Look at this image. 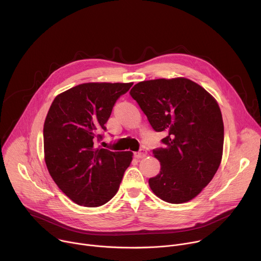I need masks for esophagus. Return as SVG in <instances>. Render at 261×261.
<instances>
[{
  "instance_id": "obj_1",
  "label": "esophagus",
  "mask_w": 261,
  "mask_h": 261,
  "mask_svg": "<svg viewBox=\"0 0 261 261\" xmlns=\"http://www.w3.org/2000/svg\"><path fill=\"white\" fill-rule=\"evenodd\" d=\"M147 156V152L145 150H143V148H141V150L139 152H136L134 153V157L137 158V159H141V158H145Z\"/></svg>"
}]
</instances>
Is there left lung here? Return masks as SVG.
Wrapping results in <instances>:
<instances>
[{
  "instance_id": "left-lung-1",
  "label": "left lung",
  "mask_w": 261,
  "mask_h": 261,
  "mask_svg": "<svg viewBox=\"0 0 261 261\" xmlns=\"http://www.w3.org/2000/svg\"><path fill=\"white\" fill-rule=\"evenodd\" d=\"M130 95L153 129L167 133L165 146L153 151L161 169L148 179L152 191L169 203L193 199L222 160L224 125L216 99L184 77L140 82Z\"/></svg>"
}]
</instances>
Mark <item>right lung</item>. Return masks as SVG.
Instances as JSON below:
<instances>
[{
    "instance_id": "right-lung-1",
    "label": "right lung",
    "mask_w": 261,
    "mask_h": 261,
    "mask_svg": "<svg viewBox=\"0 0 261 261\" xmlns=\"http://www.w3.org/2000/svg\"><path fill=\"white\" fill-rule=\"evenodd\" d=\"M133 83H88L58 95L43 128L44 159L58 187L80 205L96 207L113 198L132 152L97 146L113 107Z\"/></svg>"
}]
</instances>
